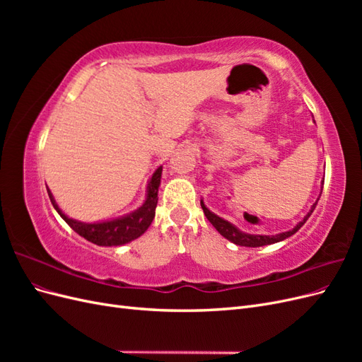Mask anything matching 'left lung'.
<instances>
[{"label": "left lung", "mask_w": 362, "mask_h": 362, "mask_svg": "<svg viewBox=\"0 0 362 362\" xmlns=\"http://www.w3.org/2000/svg\"><path fill=\"white\" fill-rule=\"evenodd\" d=\"M323 182V181H322ZM323 190V187H322ZM322 194V192H320ZM317 202H319V198H317V201L313 204L311 210L306 213V216L302 218L300 222L296 223V226L293 229H288V231L286 233H279V234H275V235H266V234H249V233H245L242 231V229H238L234 223L225 221L223 217L214 214L210 208H208L205 204H204V199H201V206L204 210V214L206 216L208 221H210V223L217 229L218 234L223 235L226 240H229V242L237 245V246H245V247H259V246H266V245H273V243H278V242H282V240H286L288 237H291L293 234H296L299 231V229L305 225V222L308 221L310 216L313 214V211L315 210V205Z\"/></svg>", "instance_id": "left-lung-1"}]
</instances>
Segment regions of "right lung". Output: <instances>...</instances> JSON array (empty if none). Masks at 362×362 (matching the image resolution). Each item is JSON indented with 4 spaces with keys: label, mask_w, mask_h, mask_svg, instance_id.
Instances as JSON below:
<instances>
[{
    "label": "right lung",
    "mask_w": 362,
    "mask_h": 362,
    "mask_svg": "<svg viewBox=\"0 0 362 362\" xmlns=\"http://www.w3.org/2000/svg\"><path fill=\"white\" fill-rule=\"evenodd\" d=\"M161 172L163 166L157 168L156 172L151 175V178L146 185V194L145 201L137 210L131 211L128 214L119 216L115 218H108V221L101 222H81L76 218L69 217L62 211V208L54 199L51 190L47 187L48 196L51 199L52 206L56 208V211L60 214V217L66 222L76 234H80L86 240H89L90 243L98 246H122L127 245L133 240L144 235L149 225L152 223L156 217V208L158 202V187L161 182Z\"/></svg>",
    "instance_id": "add662e5"
}]
</instances>
